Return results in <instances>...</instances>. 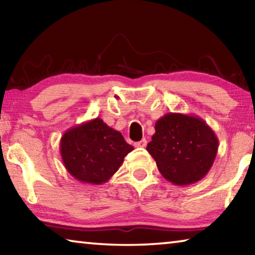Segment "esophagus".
I'll return each instance as SVG.
<instances>
[{"label":"esophagus","instance_id":"34e87169","mask_svg":"<svg viewBox=\"0 0 255 255\" xmlns=\"http://www.w3.org/2000/svg\"><path fill=\"white\" fill-rule=\"evenodd\" d=\"M147 145V141H146V139H141V140H139V141H137V143H135L133 144V146H135V147H145V146Z\"/></svg>","mask_w":255,"mask_h":255}]
</instances>
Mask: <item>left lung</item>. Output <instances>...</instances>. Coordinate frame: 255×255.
<instances>
[{"mask_svg":"<svg viewBox=\"0 0 255 255\" xmlns=\"http://www.w3.org/2000/svg\"><path fill=\"white\" fill-rule=\"evenodd\" d=\"M146 149L167 181L189 185L200 181L213 166L218 138L204 119L169 112L155 124Z\"/></svg>","mask_w":255,"mask_h":255,"instance_id":"obj_1","label":"left lung"}]
</instances>
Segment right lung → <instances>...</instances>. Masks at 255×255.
Returning <instances> with one entry per match:
<instances>
[{
    "mask_svg": "<svg viewBox=\"0 0 255 255\" xmlns=\"http://www.w3.org/2000/svg\"><path fill=\"white\" fill-rule=\"evenodd\" d=\"M59 146L68 173L81 182L96 185L107 182L133 149L122 132L100 118L68 129L60 138Z\"/></svg>",
    "mask_w": 255,
    "mask_h": 255,
    "instance_id": "right-lung-1",
    "label": "right lung"
}]
</instances>
